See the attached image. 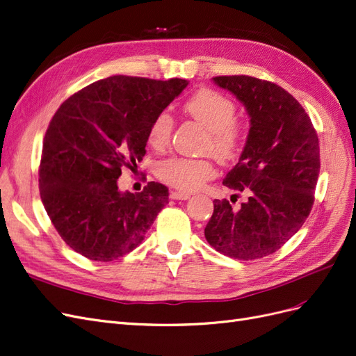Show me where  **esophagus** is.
I'll use <instances>...</instances> for the list:
<instances>
[{
    "mask_svg": "<svg viewBox=\"0 0 356 356\" xmlns=\"http://www.w3.org/2000/svg\"><path fill=\"white\" fill-rule=\"evenodd\" d=\"M190 195H191V194H188V193L172 190V191H170V194H169V197L174 199V200H187V199H190Z\"/></svg>",
    "mask_w": 356,
    "mask_h": 356,
    "instance_id": "obj_1",
    "label": "esophagus"
}]
</instances>
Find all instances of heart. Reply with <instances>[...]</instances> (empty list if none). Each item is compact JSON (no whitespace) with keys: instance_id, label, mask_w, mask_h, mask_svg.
Wrapping results in <instances>:
<instances>
[{"instance_id":"b5f03b06","label":"heart","mask_w":356,"mask_h":356,"mask_svg":"<svg viewBox=\"0 0 356 356\" xmlns=\"http://www.w3.org/2000/svg\"><path fill=\"white\" fill-rule=\"evenodd\" d=\"M184 112L209 131L206 152L219 161L231 162L241 154L248 143V125L236 119V103L222 92L204 88L184 103ZM174 118L168 110L159 112L149 128V144L162 150L169 145L174 132ZM157 175L163 182L181 191H194L216 175L211 159L177 156L159 165Z\"/></svg>"}]
</instances>
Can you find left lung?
Wrapping results in <instances>:
<instances>
[{"mask_svg": "<svg viewBox=\"0 0 356 356\" xmlns=\"http://www.w3.org/2000/svg\"><path fill=\"white\" fill-rule=\"evenodd\" d=\"M213 82L234 94L250 118L246 147L222 181L249 199L237 209L225 199L213 200L204 237L234 259H259L295 236L312 209L320 175L318 136L300 103L277 83L246 75Z\"/></svg>", "mask_w": 356, "mask_h": 356, "instance_id": "8db88e82", "label": "left lung"}]
</instances>
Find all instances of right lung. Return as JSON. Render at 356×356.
I'll return each instance as SVG.
<instances>
[{
    "mask_svg": "<svg viewBox=\"0 0 356 356\" xmlns=\"http://www.w3.org/2000/svg\"><path fill=\"white\" fill-rule=\"evenodd\" d=\"M188 85L116 75L82 88L61 104L47 128L40 163L45 211L69 248L110 262L132 252L169 202L163 184L120 191L122 169L145 154L154 116Z\"/></svg>",
    "mask_w": 356,
    "mask_h": 356,
    "instance_id": "1",
    "label": "right lung"
}]
</instances>
